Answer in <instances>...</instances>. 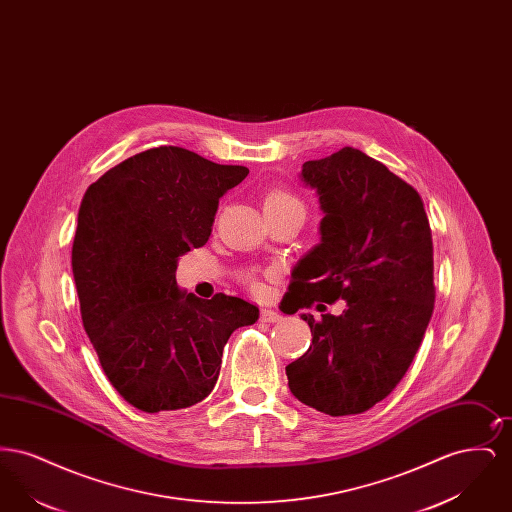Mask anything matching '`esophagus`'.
Wrapping results in <instances>:
<instances>
[{"label": "esophagus", "instance_id": "esophagus-1", "mask_svg": "<svg viewBox=\"0 0 512 512\" xmlns=\"http://www.w3.org/2000/svg\"><path fill=\"white\" fill-rule=\"evenodd\" d=\"M261 320H263V322H280L282 315L276 313V311H272V309H263V311H261Z\"/></svg>", "mask_w": 512, "mask_h": 512}]
</instances>
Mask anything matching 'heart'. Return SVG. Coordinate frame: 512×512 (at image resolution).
Listing matches in <instances>:
<instances>
[{
	"label": "heart",
	"mask_w": 512,
	"mask_h": 512,
	"mask_svg": "<svg viewBox=\"0 0 512 512\" xmlns=\"http://www.w3.org/2000/svg\"><path fill=\"white\" fill-rule=\"evenodd\" d=\"M286 207H303V205H301V201H299L295 195L286 192V190H280V188L270 190V192L265 195V199H263V209H265V213H267V211L286 209ZM244 280L255 292L261 290V284L257 282V278H255L253 274L247 272V274H244Z\"/></svg>",
	"instance_id": "obj_1"
}]
</instances>
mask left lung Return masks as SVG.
I'll return each mask as SVG.
<instances>
[{"label": "left lung", "instance_id": "left-lung-1", "mask_svg": "<svg viewBox=\"0 0 512 512\" xmlns=\"http://www.w3.org/2000/svg\"><path fill=\"white\" fill-rule=\"evenodd\" d=\"M320 244L293 268L292 309L345 301L340 317L301 315L313 343L286 366L293 395L330 416L365 413L413 363L434 311V245L413 186L355 147L307 161Z\"/></svg>", "mask_w": 512, "mask_h": 512}]
</instances>
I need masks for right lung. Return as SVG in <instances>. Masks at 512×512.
<instances>
[{
    "label": "right lung",
    "mask_w": 512,
    "mask_h": 512,
    "mask_svg": "<svg viewBox=\"0 0 512 512\" xmlns=\"http://www.w3.org/2000/svg\"><path fill=\"white\" fill-rule=\"evenodd\" d=\"M247 174L184 147H153L82 197L73 242L82 324L113 388L144 413L203 401L230 334L259 318L240 297L180 292L174 274L178 257L207 244L220 197Z\"/></svg>",
    "instance_id": "right-lung-1"
}]
</instances>
